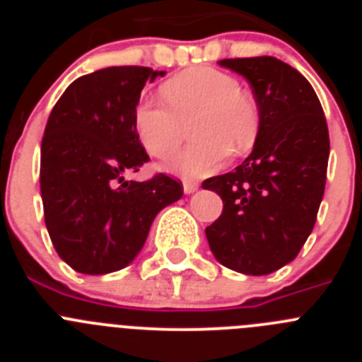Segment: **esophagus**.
Segmentation results:
<instances>
[{
	"mask_svg": "<svg viewBox=\"0 0 362 362\" xmlns=\"http://www.w3.org/2000/svg\"><path fill=\"white\" fill-rule=\"evenodd\" d=\"M199 188V183L194 181V179H185L183 181V190L185 194H192V192H196Z\"/></svg>",
	"mask_w": 362,
	"mask_h": 362,
	"instance_id": "34e87169",
	"label": "esophagus"
}]
</instances>
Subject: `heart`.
Returning a JSON list of instances; mask_svg holds the SVG:
<instances>
[{"instance_id":"obj_1","label":"heart","mask_w":362,"mask_h":362,"mask_svg":"<svg viewBox=\"0 0 362 362\" xmlns=\"http://www.w3.org/2000/svg\"><path fill=\"white\" fill-rule=\"evenodd\" d=\"M166 103L143 99L134 110L137 139L153 158H166L183 141L192 123L194 141L166 161V168L185 177L210 174L228 152H250L259 134V108L239 81L223 70L196 66L163 83Z\"/></svg>"}]
</instances>
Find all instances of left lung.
Returning a JSON list of instances; mask_svg holds the SVG:
<instances>
[{
	"label": "left lung",
	"instance_id": "left-lung-1",
	"mask_svg": "<svg viewBox=\"0 0 362 362\" xmlns=\"http://www.w3.org/2000/svg\"><path fill=\"white\" fill-rule=\"evenodd\" d=\"M219 65L250 83L259 134L235 170L203 181L223 199V212L204 233L221 264L267 276L297 257L315 225L330 156L328 124L308 79L277 57Z\"/></svg>",
	"mask_w": 362,
	"mask_h": 362
}]
</instances>
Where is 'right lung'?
<instances>
[{
	"mask_svg": "<svg viewBox=\"0 0 362 362\" xmlns=\"http://www.w3.org/2000/svg\"><path fill=\"white\" fill-rule=\"evenodd\" d=\"M148 66H108L66 86L41 139L40 185L45 225L57 255L81 274L124 268L139 254L153 217L181 199L170 175L127 181L150 161L134 129Z\"/></svg>",
	"mask_w": 362,
	"mask_h": 362,
	"instance_id": "add662e5",
	"label": "right lung"
}]
</instances>
